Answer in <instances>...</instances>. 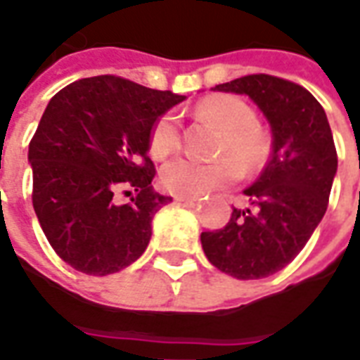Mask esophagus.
Listing matches in <instances>:
<instances>
[{
	"label": "esophagus",
	"mask_w": 360,
	"mask_h": 360,
	"mask_svg": "<svg viewBox=\"0 0 360 360\" xmlns=\"http://www.w3.org/2000/svg\"><path fill=\"white\" fill-rule=\"evenodd\" d=\"M175 200H177V202H196V200H200V196H188V195H175Z\"/></svg>",
	"instance_id": "esophagus-1"
}]
</instances>
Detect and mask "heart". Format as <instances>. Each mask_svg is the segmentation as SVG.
I'll return each instance as SVG.
<instances>
[{"mask_svg": "<svg viewBox=\"0 0 360 360\" xmlns=\"http://www.w3.org/2000/svg\"><path fill=\"white\" fill-rule=\"evenodd\" d=\"M196 115L210 117L224 127L219 154L210 162L179 156L162 167V185L175 195L200 196L231 185L245 169H258L270 154V134L257 123V113L239 96L214 94L196 105ZM181 146L179 121L164 113L150 133V152L156 158L173 154Z\"/></svg>", "mask_w": 360, "mask_h": 360, "instance_id": "1", "label": "heart"}]
</instances>
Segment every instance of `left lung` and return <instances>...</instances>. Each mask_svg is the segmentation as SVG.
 <instances>
[{"label": "left lung", "instance_id": "obj_1", "mask_svg": "<svg viewBox=\"0 0 360 360\" xmlns=\"http://www.w3.org/2000/svg\"><path fill=\"white\" fill-rule=\"evenodd\" d=\"M214 90L247 94L271 127V156L252 187L250 208H233L226 227L202 231L204 255L237 279L283 270L324 218L338 152L332 129L309 90L271 75H247Z\"/></svg>", "mask_w": 360, "mask_h": 360}]
</instances>
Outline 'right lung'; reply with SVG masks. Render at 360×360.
Here are the masks:
<instances>
[{
    "mask_svg": "<svg viewBox=\"0 0 360 360\" xmlns=\"http://www.w3.org/2000/svg\"><path fill=\"white\" fill-rule=\"evenodd\" d=\"M185 96L115 75L71 82L48 103L28 144L32 206L58 257L108 276L146 250L152 218L172 198L152 187V127ZM133 190L127 205L113 194Z\"/></svg>",
    "mask_w": 360,
    "mask_h": 360,
    "instance_id": "right-lung-1",
    "label": "right lung"
}]
</instances>
